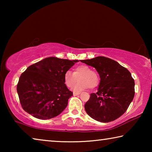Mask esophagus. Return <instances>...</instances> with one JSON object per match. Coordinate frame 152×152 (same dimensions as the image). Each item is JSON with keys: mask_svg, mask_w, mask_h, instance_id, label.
<instances>
[{"mask_svg": "<svg viewBox=\"0 0 152 152\" xmlns=\"http://www.w3.org/2000/svg\"><path fill=\"white\" fill-rule=\"evenodd\" d=\"M80 94V92H73V95H74V96H77V95H78V94Z\"/></svg>", "mask_w": 152, "mask_h": 152, "instance_id": "esophagus-1", "label": "esophagus"}]
</instances>
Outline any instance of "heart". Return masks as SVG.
Listing matches in <instances>:
<instances>
[{"label": "heart", "instance_id": "heart-1", "mask_svg": "<svg viewBox=\"0 0 152 152\" xmlns=\"http://www.w3.org/2000/svg\"><path fill=\"white\" fill-rule=\"evenodd\" d=\"M79 82L74 88L76 92L81 91L86 88H94L99 83V75L97 72L92 70L86 65H80L74 69L73 73L70 71H66L64 75V82L68 88H72L78 82Z\"/></svg>", "mask_w": 152, "mask_h": 152}]
</instances>
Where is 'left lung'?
I'll use <instances>...</instances> for the list:
<instances>
[{"instance_id": "left-lung-1", "label": "left lung", "mask_w": 152, "mask_h": 152, "mask_svg": "<svg viewBox=\"0 0 152 152\" xmlns=\"http://www.w3.org/2000/svg\"><path fill=\"white\" fill-rule=\"evenodd\" d=\"M80 61L95 68L101 78L98 92L91 93L84 104L87 114L102 123L118 119L127 110L135 95V82L129 71L103 56Z\"/></svg>"}]
</instances>
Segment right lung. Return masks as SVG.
I'll return each instance as SVG.
<instances>
[{"label": "right lung", "mask_w": 152, "mask_h": 152, "mask_svg": "<svg viewBox=\"0 0 152 152\" xmlns=\"http://www.w3.org/2000/svg\"><path fill=\"white\" fill-rule=\"evenodd\" d=\"M78 61L50 57L28 67L17 86L25 111L42 120L60 115L73 95L64 84V73Z\"/></svg>", "instance_id": "add662e5"}]
</instances>
